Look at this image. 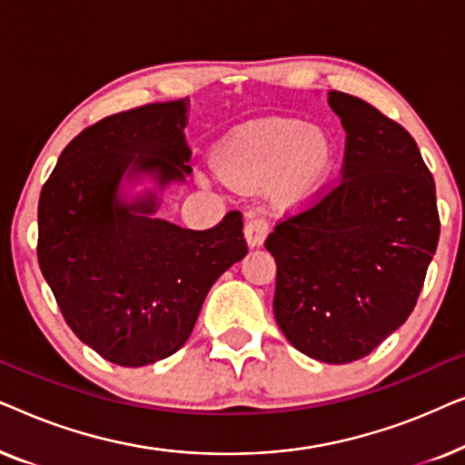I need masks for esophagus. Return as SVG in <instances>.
<instances>
[{"mask_svg": "<svg viewBox=\"0 0 465 465\" xmlns=\"http://www.w3.org/2000/svg\"><path fill=\"white\" fill-rule=\"evenodd\" d=\"M266 234H269V222L262 215H250L245 222V239L250 247H260L264 243Z\"/></svg>", "mask_w": 465, "mask_h": 465, "instance_id": "34e87169", "label": "esophagus"}]
</instances>
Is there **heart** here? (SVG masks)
Instances as JSON below:
<instances>
[{"label":"heart","mask_w":465,"mask_h":465,"mask_svg":"<svg viewBox=\"0 0 465 465\" xmlns=\"http://www.w3.org/2000/svg\"><path fill=\"white\" fill-rule=\"evenodd\" d=\"M334 142L320 126L298 120H258L239 129L222 145V173L243 186L272 183L285 203H298L317 193L332 169Z\"/></svg>","instance_id":"heart-1"}]
</instances>
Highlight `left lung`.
<instances>
[{
	"label": "left lung",
	"mask_w": 465,
	"mask_h": 465,
	"mask_svg": "<svg viewBox=\"0 0 465 465\" xmlns=\"http://www.w3.org/2000/svg\"><path fill=\"white\" fill-rule=\"evenodd\" d=\"M345 139L342 175L277 222L272 311L292 345L326 364L364 358L409 320L436 253V186L411 133L377 107L330 91Z\"/></svg>",
	"instance_id": "1"
}]
</instances>
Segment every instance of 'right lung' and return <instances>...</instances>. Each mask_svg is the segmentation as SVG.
<instances>
[{
    "mask_svg": "<svg viewBox=\"0 0 465 465\" xmlns=\"http://www.w3.org/2000/svg\"><path fill=\"white\" fill-rule=\"evenodd\" d=\"M188 99L150 104L86 126L61 152L37 205V262L67 326L118 366L175 353L222 272L247 253L243 218L207 231L154 218L156 194L124 203L123 177L158 186L190 173Z\"/></svg>",
    "mask_w": 465,
    "mask_h": 465,
    "instance_id": "1",
    "label": "right lung"
}]
</instances>
